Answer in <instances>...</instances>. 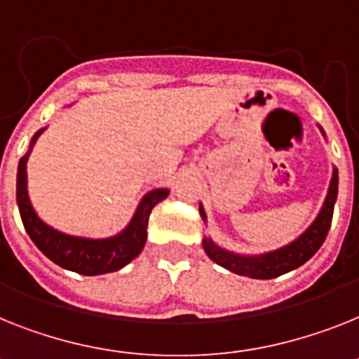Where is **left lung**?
I'll use <instances>...</instances> for the list:
<instances>
[{
    "label": "left lung",
    "instance_id": "obj_1",
    "mask_svg": "<svg viewBox=\"0 0 359 359\" xmlns=\"http://www.w3.org/2000/svg\"><path fill=\"white\" fill-rule=\"evenodd\" d=\"M319 129H321V133L325 137L323 128L319 126ZM336 198H338V170L334 168L323 206L319 210L318 217L312 221V224L297 239L285 245L283 248L266 252V254L241 255L233 254L230 250L221 248L210 237H204V252L213 263L221 264L222 268L237 273V276L252 277V279H273V277L283 276V273L296 270L301 264H305L321 248V245L327 239L328 230H330ZM198 212H201L203 221L206 222V212H204L203 204H198Z\"/></svg>",
    "mask_w": 359,
    "mask_h": 359
}]
</instances>
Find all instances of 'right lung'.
Masks as SVG:
<instances>
[{"label":"right lung","mask_w":359,"mask_h":359,"mask_svg":"<svg viewBox=\"0 0 359 359\" xmlns=\"http://www.w3.org/2000/svg\"><path fill=\"white\" fill-rule=\"evenodd\" d=\"M43 131L45 128L36 131L29 151L21 156L20 164H18L16 201L27 233L41 254L47 255L53 263L65 270L82 273V276H100V273L116 272L128 263H131L142 252L147 239L149 213L156 204L170 195V189L156 188L147 191L142 201L138 203L129 224L113 237L89 239V237L69 236L60 230H54L53 226L41 221L38 213L34 212L31 198H29V191H27V161L32 151V146Z\"/></svg>","instance_id":"right-lung-1"}]
</instances>
